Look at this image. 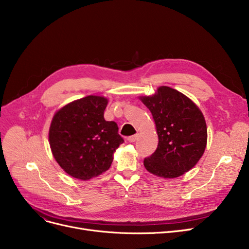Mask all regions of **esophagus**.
I'll list each match as a JSON object with an SVG mask.
<instances>
[{"label": "esophagus", "instance_id": "34e87169", "mask_svg": "<svg viewBox=\"0 0 249 249\" xmlns=\"http://www.w3.org/2000/svg\"><path fill=\"white\" fill-rule=\"evenodd\" d=\"M137 138H138V134H135V135H132V136L128 137V141L130 143H133V142H135L137 140Z\"/></svg>", "mask_w": 249, "mask_h": 249}]
</instances>
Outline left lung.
<instances>
[{"label": "left lung", "instance_id": "obj_1", "mask_svg": "<svg viewBox=\"0 0 249 249\" xmlns=\"http://www.w3.org/2000/svg\"><path fill=\"white\" fill-rule=\"evenodd\" d=\"M139 100L150 111L159 136V145L143 161L147 172L176 178L198 163L207 145L205 117L190 98L166 86Z\"/></svg>", "mask_w": 249, "mask_h": 249}]
</instances>
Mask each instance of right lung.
<instances>
[{"label": "right lung", "instance_id": "add662e5", "mask_svg": "<svg viewBox=\"0 0 249 249\" xmlns=\"http://www.w3.org/2000/svg\"><path fill=\"white\" fill-rule=\"evenodd\" d=\"M108 99L87 96L57 110L48 140L54 160L71 177L89 180L110 168L114 152L123 143L114 121H106Z\"/></svg>", "mask_w": 249, "mask_h": 249}]
</instances>
